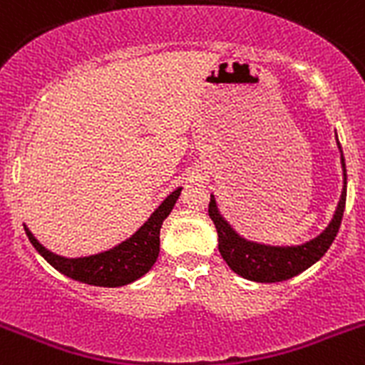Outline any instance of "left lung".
Here are the masks:
<instances>
[{
  "label": "left lung",
  "mask_w": 365,
  "mask_h": 365,
  "mask_svg": "<svg viewBox=\"0 0 365 365\" xmlns=\"http://www.w3.org/2000/svg\"><path fill=\"white\" fill-rule=\"evenodd\" d=\"M338 150H340L341 172H344V188H341L340 201H338L333 219L325 227V230L320 235H316L314 240H309L302 245L279 247V245H265L247 240V237L237 234L232 228L230 222L222 217L215 197L210 195L208 215L214 221L215 230H217L219 252H221L222 259L227 261V265L235 274H240L241 278L257 283L285 282V279L298 276L303 270H307L318 259H322V256L327 252L329 247L333 245L334 237H336L341 217H344V208H346L347 173L340 143H338Z\"/></svg>",
  "instance_id": "8db88e82"
}]
</instances>
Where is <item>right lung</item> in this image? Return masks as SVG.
I'll list each match as a JSON object with an SVG mask.
<instances>
[{
    "label": "right lung",
    "mask_w": 365,
    "mask_h": 365,
    "mask_svg": "<svg viewBox=\"0 0 365 365\" xmlns=\"http://www.w3.org/2000/svg\"><path fill=\"white\" fill-rule=\"evenodd\" d=\"M180 190L182 188L173 190L131 237L118 243L117 247L93 254V256H58V254L47 250L24 225L25 234L32 247L40 252V256H43L49 265H53L58 272H62L67 278L95 287L128 285V283H133L135 279L143 278L144 274L155 265L160 250V227H163L164 219L173 210Z\"/></svg>",
    "instance_id": "1"
}]
</instances>
